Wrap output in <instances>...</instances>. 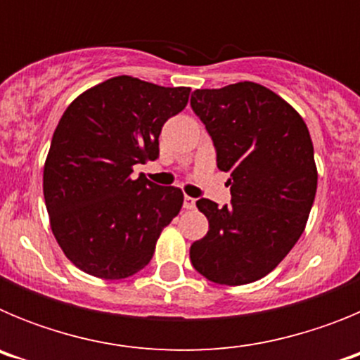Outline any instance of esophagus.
<instances>
[{
    "label": "esophagus",
    "instance_id": "1",
    "mask_svg": "<svg viewBox=\"0 0 360 360\" xmlns=\"http://www.w3.org/2000/svg\"><path fill=\"white\" fill-rule=\"evenodd\" d=\"M196 205V200L193 198V196H184V207L186 209H195Z\"/></svg>",
    "mask_w": 360,
    "mask_h": 360
}]
</instances>
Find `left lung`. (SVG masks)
Here are the masks:
<instances>
[{
	"label": "left lung",
	"instance_id": "8db88e82",
	"mask_svg": "<svg viewBox=\"0 0 360 360\" xmlns=\"http://www.w3.org/2000/svg\"><path fill=\"white\" fill-rule=\"evenodd\" d=\"M191 108L211 135L231 205L200 198L209 232L191 245V263L218 285H247L276 269L303 234L317 191L307 124L256 82L196 90Z\"/></svg>",
	"mask_w": 360,
	"mask_h": 360
}]
</instances>
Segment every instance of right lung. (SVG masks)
<instances>
[{
	"instance_id": "right-lung-1",
	"label": "right lung",
	"mask_w": 360,
	"mask_h": 360,
	"mask_svg": "<svg viewBox=\"0 0 360 360\" xmlns=\"http://www.w3.org/2000/svg\"><path fill=\"white\" fill-rule=\"evenodd\" d=\"M189 91L119 75L63 113L44 162V203L57 243L86 274H136L182 209V191L133 176V165L157 160L162 126L186 108Z\"/></svg>"
}]
</instances>
